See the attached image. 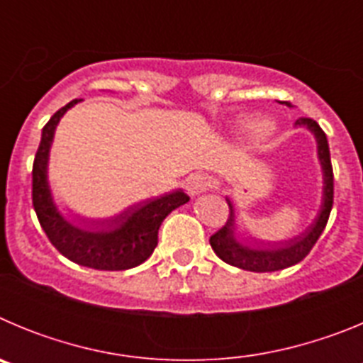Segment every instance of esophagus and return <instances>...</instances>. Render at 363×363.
<instances>
[{
    "instance_id": "1",
    "label": "esophagus",
    "mask_w": 363,
    "mask_h": 363,
    "mask_svg": "<svg viewBox=\"0 0 363 363\" xmlns=\"http://www.w3.org/2000/svg\"><path fill=\"white\" fill-rule=\"evenodd\" d=\"M213 185V179L211 176L201 174V172H196V174H191L187 179H185V191L191 198L200 196L201 192H205L207 189Z\"/></svg>"
}]
</instances>
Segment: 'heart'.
Here are the masks:
<instances>
[{
	"label": "heart",
	"mask_w": 363,
	"mask_h": 363,
	"mask_svg": "<svg viewBox=\"0 0 363 363\" xmlns=\"http://www.w3.org/2000/svg\"><path fill=\"white\" fill-rule=\"evenodd\" d=\"M274 129L277 127H274V123L271 120L256 121L251 116H243L236 121V130H238V134H252L259 142L269 140L274 134Z\"/></svg>",
	"instance_id": "b5f03b06"
}]
</instances>
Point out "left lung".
<instances>
[{
	"instance_id": "left-lung-1",
	"label": "left lung",
	"mask_w": 363,
	"mask_h": 363,
	"mask_svg": "<svg viewBox=\"0 0 363 363\" xmlns=\"http://www.w3.org/2000/svg\"><path fill=\"white\" fill-rule=\"evenodd\" d=\"M296 127H303L309 130L316 140V150H318V162L322 167V203L320 209L311 221V225L306 227V230H301L300 234L293 236V238L280 240V242H262L259 245H249L240 240L238 233H236V216H234V205L233 201L227 198L229 203L230 216L227 220L225 227H221L218 233L211 236V247L216 252L218 258H221L225 264L240 267L243 271L252 272H272L281 271L285 267L296 265L298 262L306 258L311 252L313 245L318 242L320 234L323 233L329 220V214L333 209V167H331V152H329V143H327V136L320 125L311 118H300L296 120Z\"/></svg>"
}]
</instances>
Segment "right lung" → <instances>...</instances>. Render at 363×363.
I'll return each instance as SVG.
<instances>
[{
  "instance_id": "1",
  "label": "right lung",
  "mask_w": 363,
  "mask_h": 363,
  "mask_svg": "<svg viewBox=\"0 0 363 363\" xmlns=\"http://www.w3.org/2000/svg\"><path fill=\"white\" fill-rule=\"evenodd\" d=\"M72 99L49 120L41 130L34 167H32V203L50 243L74 264L98 271H125L143 264L158 245V230L179 205L189 201L182 189L158 198H147L129 205L108 218H86L74 214V223L57 209L49 184V158L54 133L65 112L79 104Z\"/></svg>"
}]
</instances>
